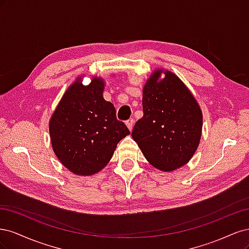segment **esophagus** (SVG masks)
<instances>
[{
    "label": "esophagus",
    "instance_id": "esophagus-1",
    "mask_svg": "<svg viewBox=\"0 0 249 249\" xmlns=\"http://www.w3.org/2000/svg\"><path fill=\"white\" fill-rule=\"evenodd\" d=\"M125 124H126V126H127V127H129V130H130V131H132V129H133V125H134V119H133V118L127 119L126 122H125Z\"/></svg>",
    "mask_w": 249,
    "mask_h": 249
}]
</instances>
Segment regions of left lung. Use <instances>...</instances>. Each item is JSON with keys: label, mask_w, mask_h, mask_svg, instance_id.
<instances>
[{"label": "left lung", "mask_w": 249, "mask_h": 249, "mask_svg": "<svg viewBox=\"0 0 249 249\" xmlns=\"http://www.w3.org/2000/svg\"><path fill=\"white\" fill-rule=\"evenodd\" d=\"M154 72L143 88V116L132 137L156 168L171 171L182 167L197 149L202 114L197 102L175 73Z\"/></svg>", "instance_id": "left-lung-1"}]
</instances>
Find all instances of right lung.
Instances as JSON below:
<instances>
[{
	"label": "right lung",
	"instance_id": "add662e5",
	"mask_svg": "<svg viewBox=\"0 0 249 249\" xmlns=\"http://www.w3.org/2000/svg\"><path fill=\"white\" fill-rule=\"evenodd\" d=\"M76 81L66 90L50 120L53 149L64 166L79 176H91L111 160L117 143L130 134L116 118L113 104L104 100V81L88 86Z\"/></svg>",
	"mask_w": 249,
	"mask_h": 249
}]
</instances>
